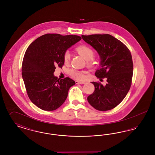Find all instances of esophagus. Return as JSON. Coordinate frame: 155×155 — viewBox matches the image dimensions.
Here are the masks:
<instances>
[{
  "instance_id": "1",
  "label": "esophagus",
  "mask_w": 155,
  "mask_h": 155,
  "mask_svg": "<svg viewBox=\"0 0 155 155\" xmlns=\"http://www.w3.org/2000/svg\"><path fill=\"white\" fill-rule=\"evenodd\" d=\"M75 83H76V84H85L86 82H82V81H75Z\"/></svg>"
}]
</instances>
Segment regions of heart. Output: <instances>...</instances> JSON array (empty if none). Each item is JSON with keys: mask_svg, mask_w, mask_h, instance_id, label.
I'll use <instances>...</instances> for the list:
<instances>
[{"mask_svg": "<svg viewBox=\"0 0 155 155\" xmlns=\"http://www.w3.org/2000/svg\"><path fill=\"white\" fill-rule=\"evenodd\" d=\"M76 49H77V51L78 52V53L87 61L91 60L94 57V52L93 51V50L88 46H85V45L80 46ZM70 53L67 51L64 53V61L65 63H68L70 60ZM70 74L74 79L77 80H83L85 77L84 73L75 70H71Z\"/></svg>", "mask_w": 155, "mask_h": 155, "instance_id": "obj_1", "label": "heart"}]
</instances>
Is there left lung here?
I'll return each instance as SVG.
<instances>
[{
	"instance_id": "left-lung-1",
	"label": "left lung",
	"mask_w": 155,
	"mask_h": 155,
	"mask_svg": "<svg viewBox=\"0 0 155 155\" xmlns=\"http://www.w3.org/2000/svg\"><path fill=\"white\" fill-rule=\"evenodd\" d=\"M81 37L100 56V68L95 73L96 77L107 79L105 85L92 82L95 91L87 100L97 110H109L122 102L131 87L133 74L131 54L125 45L109 34Z\"/></svg>"
}]
</instances>
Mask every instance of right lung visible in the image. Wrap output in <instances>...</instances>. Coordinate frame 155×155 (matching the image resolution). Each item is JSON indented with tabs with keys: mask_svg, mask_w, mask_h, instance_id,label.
Listing matches in <instances>:
<instances>
[{
	"mask_svg": "<svg viewBox=\"0 0 155 155\" xmlns=\"http://www.w3.org/2000/svg\"><path fill=\"white\" fill-rule=\"evenodd\" d=\"M81 39L77 35L47 34L27 48L22 61V79L31 101L41 109L59 108L65 102L70 88L75 84L68 77L58 79L53 73L56 67L64 64L67 50Z\"/></svg>",
	"mask_w": 155,
	"mask_h": 155,
	"instance_id": "1",
	"label": "right lung"
}]
</instances>
